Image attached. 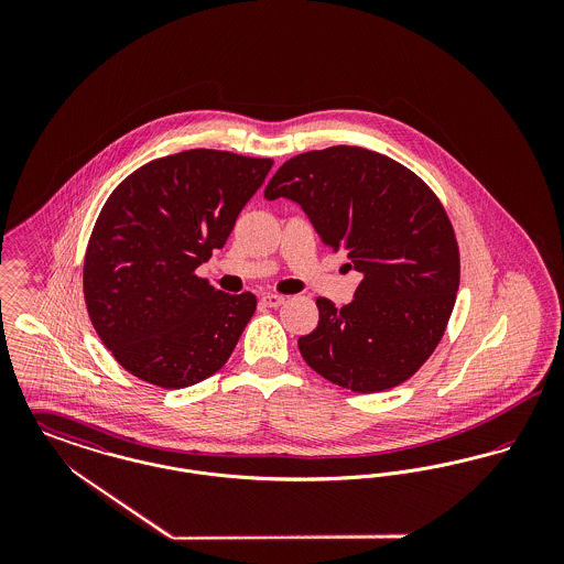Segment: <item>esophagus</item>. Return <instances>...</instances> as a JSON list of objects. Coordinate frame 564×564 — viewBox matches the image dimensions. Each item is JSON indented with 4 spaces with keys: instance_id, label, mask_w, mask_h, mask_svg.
<instances>
[{
    "instance_id": "obj_1",
    "label": "esophagus",
    "mask_w": 564,
    "mask_h": 564,
    "mask_svg": "<svg viewBox=\"0 0 564 564\" xmlns=\"http://www.w3.org/2000/svg\"><path fill=\"white\" fill-rule=\"evenodd\" d=\"M262 302L270 306V308H276V306H281L283 302H285V295L279 294H264L262 295Z\"/></svg>"
}]
</instances>
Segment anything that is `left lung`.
<instances>
[{
	"mask_svg": "<svg viewBox=\"0 0 564 564\" xmlns=\"http://www.w3.org/2000/svg\"><path fill=\"white\" fill-rule=\"evenodd\" d=\"M264 198L294 200L323 245L361 272L343 308L317 300L319 323L297 340L304 361L355 393L414 375L437 347L458 290V247L437 196L389 156L334 145L285 162Z\"/></svg>",
	"mask_w": 564,
	"mask_h": 564,
	"instance_id": "8db88e82",
	"label": "left lung"
}]
</instances>
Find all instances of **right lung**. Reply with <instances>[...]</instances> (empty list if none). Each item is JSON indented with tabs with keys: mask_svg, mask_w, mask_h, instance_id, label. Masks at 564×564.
Segmentation results:
<instances>
[{
	"mask_svg": "<svg viewBox=\"0 0 564 564\" xmlns=\"http://www.w3.org/2000/svg\"><path fill=\"white\" fill-rule=\"evenodd\" d=\"M270 159L188 150L143 164L109 194L84 258L90 322L116 361L162 389L215 375L256 311L194 270L221 249Z\"/></svg>",
	"mask_w": 564,
	"mask_h": 564,
	"instance_id": "1",
	"label": "right lung"
}]
</instances>
